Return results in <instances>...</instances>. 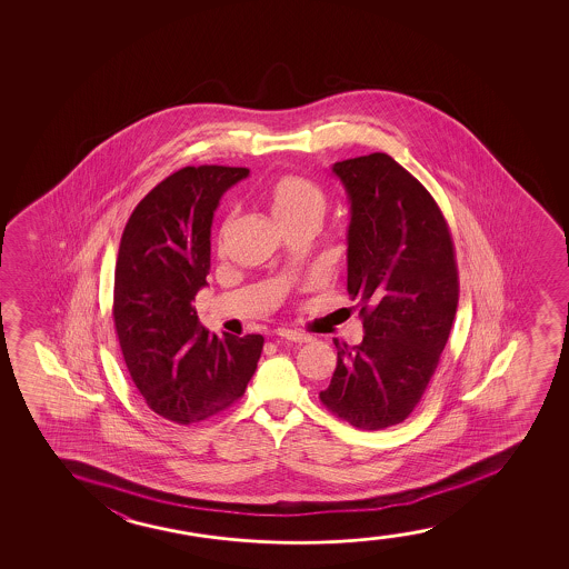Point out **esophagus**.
I'll return each instance as SVG.
<instances>
[{"label": "esophagus", "mask_w": 569, "mask_h": 569, "mask_svg": "<svg viewBox=\"0 0 569 569\" xmlns=\"http://www.w3.org/2000/svg\"><path fill=\"white\" fill-rule=\"evenodd\" d=\"M278 336H281L283 340H289V342L297 343H307L312 342L315 338L311 335H305V332H299V330H289V328H281Z\"/></svg>", "instance_id": "34e87169"}]
</instances>
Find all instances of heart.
Instances as JSON below:
<instances>
[{
    "label": "heart",
    "mask_w": 569,
    "mask_h": 569,
    "mask_svg": "<svg viewBox=\"0 0 569 569\" xmlns=\"http://www.w3.org/2000/svg\"><path fill=\"white\" fill-rule=\"evenodd\" d=\"M264 202L272 218L283 229L301 226V223H315L320 221L327 213V194L315 180L301 177V174H283L280 179L273 180L270 187L264 190ZM237 216L227 213L218 229V242L223 244L227 237L234 229Z\"/></svg>",
    "instance_id": "1"
}]
</instances>
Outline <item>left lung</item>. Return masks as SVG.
Instances as JSON below:
<instances>
[{
    "mask_svg": "<svg viewBox=\"0 0 569 569\" xmlns=\"http://www.w3.org/2000/svg\"><path fill=\"white\" fill-rule=\"evenodd\" d=\"M350 198L348 293L363 342L338 350L320 402L353 428H390L418 406L459 305L451 231L433 196L387 153L332 167Z\"/></svg>",
    "mask_w": 569,
    "mask_h": 569,
    "instance_id": "left-lung-1",
    "label": "left lung"
}]
</instances>
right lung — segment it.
Wrapping results in <instances>:
<instances>
[{"label":"right lung","instance_id":"1","mask_svg":"<svg viewBox=\"0 0 569 569\" xmlns=\"http://www.w3.org/2000/svg\"><path fill=\"white\" fill-rule=\"evenodd\" d=\"M249 169L200 164L161 180L128 219L118 249L112 317L146 405L180 426L208 420L244 395L264 338L202 328L192 301L208 283L211 221Z\"/></svg>","mask_w":569,"mask_h":569}]
</instances>
